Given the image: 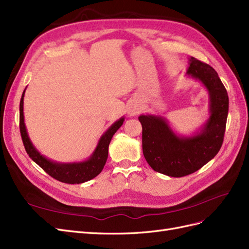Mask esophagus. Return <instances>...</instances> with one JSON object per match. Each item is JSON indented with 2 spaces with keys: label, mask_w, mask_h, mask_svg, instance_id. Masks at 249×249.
Masks as SVG:
<instances>
[{
  "label": "esophagus",
  "mask_w": 249,
  "mask_h": 249,
  "mask_svg": "<svg viewBox=\"0 0 249 249\" xmlns=\"http://www.w3.org/2000/svg\"><path fill=\"white\" fill-rule=\"evenodd\" d=\"M139 110H140V108H139V106L137 104H132V105L129 106V109H127V113H129L130 115L134 116V115H136V114L139 112Z\"/></svg>",
  "instance_id": "1"
}]
</instances>
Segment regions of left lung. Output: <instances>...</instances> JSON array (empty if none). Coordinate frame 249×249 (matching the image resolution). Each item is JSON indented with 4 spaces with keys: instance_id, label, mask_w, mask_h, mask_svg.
Returning a JSON list of instances; mask_svg holds the SVG:
<instances>
[{
    "instance_id": "8db88e82",
    "label": "left lung",
    "mask_w": 249,
    "mask_h": 249,
    "mask_svg": "<svg viewBox=\"0 0 249 249\" xmlns=\"http://www.w3.org/2000/svg\"><path fill=\"white\" fill-rule=\"evenodd\" d=\"M187 74L200 80L210 94V118L191 137L175 134L165 118L140 115L143 156L152 169L170 177H183L200 170L217 155L223 143L228 95L213 67L191 56Z\"/></svg>"
}]
</instances>
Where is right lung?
<instances>
[{
	"label": "right lung",
	"instance_id": "add662e5",
	"mask_svg": "<svg viewBox=\"0 0 249 249\" xmlns=\"http://www.w3.org/2000/svg\"><path fill=\"white\" fill-rule=\"evenodd\" d=\"M24 94L25 90L22 94L21 103H19V131H21V136L25 150L28 154L29 157L38 164L42 169L50 175L51 177L60 181L64 183L69 184H79L84 183L86 181H89L95 178L97 175L103 171L106 164L107 158H108V150L110 141L114 134L123 125L124 118L122 117L118 119L116 123H114L104 135L100 137L98 144L95 151L93 152L90 158L83 162H73V163H58L47 159L43 155L37 152V150L33 146L31 140L29 139L28 133H27L25 123H24Z\"/></svg>",
	"mask_w": 249,
	"mask_h": 249
}]
</instances>
